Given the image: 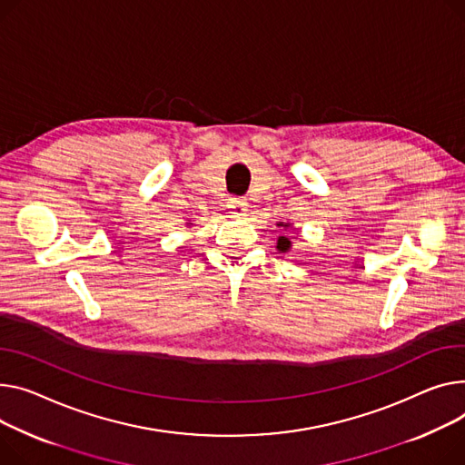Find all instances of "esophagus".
Returning a JSON list of instances; mask_svg holds the SVG:
<instances>
[{"mask_svg":"<svg viewBox=\"0 0 465 465\" xmlns=\"http://www.w3.org/2000/svg\"><path fill=\"white\" fill-rule=\"evenodd\" d=\"M230 209H232V214L244 216L246 211H249V203H246V200H242V198H233L230 202Z\"/></svg>","mask_w":465,"mask_h":465,"instance_id":"1","label":"esophagus"}]
</instances>
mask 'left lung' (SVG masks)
<instances>
[{"mask_svg":"<svg viewBox=\"0 0 465 465\" xmlns=\"http://www.w3.org/2000/svg\"><path fill=\"white\" fill-rule=\"evenodd\" d=\"M276 226L282 230V233L278 235V239H276V251L278 252H290L292 251V241H290L286 232L292 228V224H288V223H276Z\"/></svg>","mask_w":465,"mask_h":465,"instance_id":"8db88e82","label":"left lung"}]
</instances>
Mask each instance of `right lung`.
Segmentation results:
<instances>
[{"label": "right lung", "mask_w": 465, "mask_h": 465, "mask_svg": "<svg viewBox=\"0 0 465 465\" xmlns=\"http://www.w3.org/2000/svg\"><path fill=\"white\" fill-rule=\"evenodd\" d=\"M189 224H191V223H189Z\"/></svg>", "instance_id": "right-lung-1"}]
</instances>
